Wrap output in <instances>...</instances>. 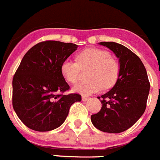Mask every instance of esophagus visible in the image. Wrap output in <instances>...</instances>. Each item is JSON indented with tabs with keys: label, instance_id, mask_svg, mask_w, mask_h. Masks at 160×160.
I'll return each mask as SVG.
<instances>
[{
	"label": "esophagus",
	"instance_id": "1",
	"mask_svg": "<svg viewBox=\"0 0 160 160\" xmlns=\"http://www.w3.org/2000/svg\"><path fill=\"white\" fill-rule=\"evenodd\" d=\"M82 101H84V102H85V101L88 100V99H89V98L87 96H82Z\"/></svg>",
	"mask_w": 160,
	"mask_h": 160
}]
</instances>
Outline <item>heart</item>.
<instances>
[{
    "instance_id": "heart-1",
    "label": "heart",
    "mask_w": 160,
    "mask_h": 160,
    "mask_svg": "<svg viewBox=\"0 0 160 160\" xmlns=\"http://www.w3.org/2000/svg\"><path fill=\"white\" fill-rule=\"evenodd\" d=\"M78 62L67 58L62 62L61 73L64 78L70 83L78 80L81 68L91 67L89 73L91 81L80 82L73 87L74 92L89 95L101 91L103 87H110L117 82L120 73V64L106 50L87 48L77 55Z\"/></svg>"
}]
</instances>
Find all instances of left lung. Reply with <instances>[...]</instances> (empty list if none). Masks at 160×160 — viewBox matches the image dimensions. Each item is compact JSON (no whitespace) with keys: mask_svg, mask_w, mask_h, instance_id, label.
I'll list each match as a JSON object with an SVG mask.
<instances>
[{"mask_svg":"<svg viewBox=\"0 0 160 160\" xmlns=\"http://www.w3.org/2000/svg\"><path fill=\"white\" fill-rule=\"evenodd\" d=\"M119 58L120 73L115 86L98 97L101 110L91 115L95 128L106 133L124 132L137 122L147 107L150 82L146 68L128 48L115 42H100Z\"/></svg>","mask_w":160,"mask_h":160,"instance_id":"left-lung-1","label":"left lung"}]
</instances>
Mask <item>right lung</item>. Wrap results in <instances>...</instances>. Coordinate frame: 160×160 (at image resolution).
<instances>
[{"instance_id": "add662e5", "label": "right lung", "mask_w": 160, "mask_h": 160, "mask_svg": "<svg viewBox=\"0 0 160 160\" xmlns=\"http://www.w3.org/2000/svg\"><path fill=\"white\" fill-rule=\"evenodd\" d=\"M78 45L60 41L40 42L23 57L13 78V108L30 129L46 132L61 126L69 108L82 100L78 94L62 95L69 89L61 64Z\"/></svg>"}]
</instances>
